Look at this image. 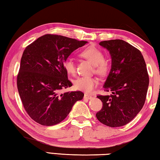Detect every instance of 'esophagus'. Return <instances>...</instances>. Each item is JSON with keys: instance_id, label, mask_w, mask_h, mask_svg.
<instances>
[{"instance_id": "1", "label": "esophagus", "mask_w": 160, "mask_h": 160, "mask_svg": "<svg viewBox=\"0 0 160 160\" xmlns=\"http://www.w3.org/2000/svg\"><path fill=\"white\" fill-rule=\"evenodd\" d=\"M92 98V96L90 95V94H85V95H84V99H90Z\"/></svg>"}]
</instances>
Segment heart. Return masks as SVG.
I'll use <instances>...</instances> for the list:
<instances>
[{
	"label": "heart",
	"instance_id": "heart-1",
	"mask_svg": "<svg viewBox=\"0 0 160 160\" xmlns=\"http://www.w3.org/2000/svg\"><path fill=\"white\" fill-rule=\"evenodd\" d=\"M82 57L91 62L94 65L97 73L105 75L109 69V61L103 57L104 54L102 50L94 46L87 47L80 53ZM63 67L66 71L69 74L73 75L75 72V64L74 60L68 58L63 62ZM99 84V79L94 76H82L78 78L75 81V87L76 89L85 92H91L96 88Z\"/></svg>",
	"mask_w": 160,
	"mask_h": 160
}]
</instances>
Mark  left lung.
I'll list each match as a JSON object with an SVG mask.
<instances>
[{
	"mask_svg": "<svg viewBox=\"0 0 160 160\" xmlns=\"http://www.w3.org/2000/svg\"><path fill=\"white\" fill-rule=\"evenodd\" d=\"M109 51L112 66L103 86L111 95H99L102 109L96 113L102 123L120 127L128 123L142 109L149 86V76L140 51L123 40L99 43Z\"/></svg>",
	"mask_w": 160,
	"mask_h": 160,
	"instance_id": "left-lung-1",
	"label": "left lung"
}]
</instances>
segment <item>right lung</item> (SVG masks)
<instances>
[{"label":"right lung","mask_w":160,"mask_h":160,"mask_svg":"<svg viewBox=\"0 0 160 160\" xmlns=\"http://www.w3.org/2000/svg\"><path fill=\"white\" fill-rule=\"evenodd\" d=\"M88 42L61 35L45 34L25 48L17 79L19 94L27 113L37 123L53 126L68 115L80 91L61 93L72 86L63 62Z\"/></svg>","instance_id":"1"}]
</instances>
